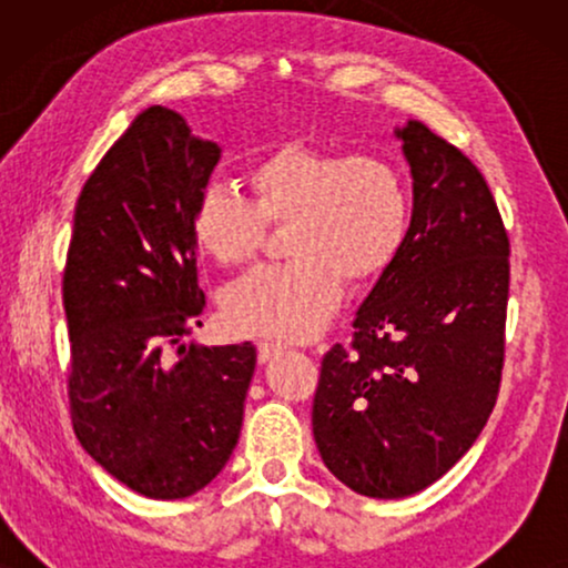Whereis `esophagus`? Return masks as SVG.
I'll return each instance as SVG.
<instances>
[{
  "mask_svg": "<svg viewBox=\"0 0 568 568\" xmlns=\"http://www.w3.org/2000/svg\"><path fill=\"white\" fill-rule=\"evenodd\" d=\"M284 352L282 344H258V362L266 364L268 359H274V356H278Z\"/></svg>",
  "mask_w": 568,
  "mask_h": 568,
  "instance_id": "obj_1",
  "label": "esophagus"
}]
</instances>
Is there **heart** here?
<instances>
[{"label": "heart", "instance_id": "b5f03b06", "mask_svg": "<svg viewBox=\"0 0 568 568\" xmlns=\"http://www.w3.org/2000/svg\"><path fill=\"white\" fill-rule=\"evenodd\" d=\"M251 199L209 189L193 209V237L222 266L258 255L266 227L284 230L282 266L230 286L224 321L240 336L302 341L336 313L341 290L385 274L408 232L406 178L377 154L286 144L245 173Z\"/></svg>", "mask_w": 568, "mask_h": 568}]
</instances>
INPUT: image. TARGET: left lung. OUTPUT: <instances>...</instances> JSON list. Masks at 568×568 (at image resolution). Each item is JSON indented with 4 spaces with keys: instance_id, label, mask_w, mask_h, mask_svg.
Returning <instances> with one entry per match:
<instances>
[{
    "instance_id": "obj_1",
    "label": "left lung",
    "mask_w": 568,
    "mask_h": 568,
    "mask_svg": "<svg viewBox=\"0 0 568 568\" xmlns=\"http://www.w3.org/2000/svg\"><path fill=\"white\" fill-rule=\"evenodd\" d=\"M414 178L398 255L323 356L313 403L341 484L403 499L439 480L491 416L504 367L509 237L484 175L422 121L395 129Z\"/></svg>"
}]
</instances>
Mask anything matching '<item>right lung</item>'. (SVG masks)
<instances>
[{
    "label": "right lung",
    "instance_id": "add662e5",
    "mask_svg": "<svg viewBox=\"0 0 568 568\" xmlns=\"http://www.w3.org/2000/svg\"><path fill=\"white\" fill-rule=\"evenodd\" d=\"M222 150L152 105L88 178L64 268L69 406L80 445L131 491L185 499L237 445L251 341L183 344L206 300L193 209Z\"/></svg>",
    "mask_w": 568,
    "mask_h": 568
}]
</instances>
